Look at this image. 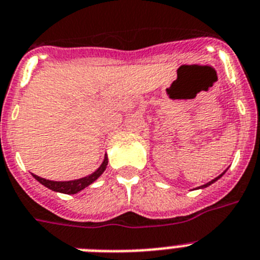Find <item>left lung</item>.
I'll return each mask as SVG.
<instances>
[{
  "label": "left lung",
  "mask_w": 260,
  "mask_h": 260,
  "mask_svg": "<svg viewBox=\"0 0 260 260\" xmlns=\"http://www.w3.org/2000/svg\"><path fill=\"white\" fill-rule=\"evenodd\" d=\"M223 174H224V172H223V173H222V174H221V176H218V177H217V178H214V180H211V181H210V182H208V184H205V185H202V186H200V187H206V186H209V185H211V184H214L215 181H217V180H218V178H221V177H222V176H223Z\"/></svg>",
  "instance_id": "8db88e82"
}]
</instances>
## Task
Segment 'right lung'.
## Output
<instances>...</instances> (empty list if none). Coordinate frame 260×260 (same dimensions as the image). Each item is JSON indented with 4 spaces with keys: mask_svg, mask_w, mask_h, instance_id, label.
Segmentation results:
<instances>
[{
    "mask_svg": "<svg viewBox=\"0 0 260 260\" xmlns=\"http://www.w3.org/2000/svg\"><path fill=\"white\" fill-rule=\"evenodd\" d=\"M107 164H108V158L107 156L104 157V161L103 164L98 168L96 171L93 172L92 174H89L87 177H83L79 178V180H74V181H50V180H46V178L42 177H38L36 174H32L34 178L37 181H39L41 184L45 185L46 187H49L51 190L54 191H59V193H64V194H76L78 191L83 190L84 187H87L88 185H91L95 180L103 174V172L106 171L107 168Z\"/></svg>",
    "mask_w": 260,
    "mask_h": 260,
    "instance_id": "add662e5",
    "label": "right lung"
}]
</instances>
